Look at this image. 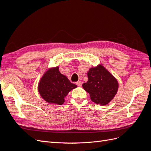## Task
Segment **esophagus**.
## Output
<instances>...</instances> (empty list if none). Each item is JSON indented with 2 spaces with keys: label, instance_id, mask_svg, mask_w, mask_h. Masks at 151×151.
<instances>
[{
  "label": "esophagus",
  "instance_id": "1",
  "mask_svg": "<svg viewBox=\"0 0 151 151\" xmlns=\"http://www.w3.org/2000/svg\"><path fill=\"white\" fill-rule=\"evenodd\" d=\"M76 85L78 86H82V82L81 81H77L76 83Z\"/></svg>",
  "mask_w": 151,
  "mask_h": 151
}]
</instances>
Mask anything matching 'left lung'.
Returning a JSON list of instances; mask_svg holds the SVG:
<instances>
[{
    "label": "left lung",
    "instance_id": "1",
    "mask_svg": "<svg viewBox=\"0 0 151 151\" xmlns=\"http://www.w3.org/2000/svg\"><path fill=\"white\" fill-rule=\"evenodd\" d=\"M88 81L83 84L91 101L100 105H106L116 95L118 83L116 79L102 65L89 68Z\"/></svg>",
    "mask_w": 151,
    "mask_h": 151
}]
</instances>
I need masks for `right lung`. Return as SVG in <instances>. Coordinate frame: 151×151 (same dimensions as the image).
<instances>
[{
    "instance_id": "obj_1",
    "label": "right lung",
    "mask_w": 151,
    "mask_h": 151,
    "mask_svg": "<svg viewBox=\"0 0 151 151\" xmlns=\"http://www.w3.org/2000/svg\"><path fill=\"white\" fill-rule=\"evenodd\" d=\"M59 67L50 68L41 78L38 89L41 96L50 104L61 105L65 102L64 98L77 86L71 83L67 77L62 74Z\"/></svg>"
}]
</instances>
